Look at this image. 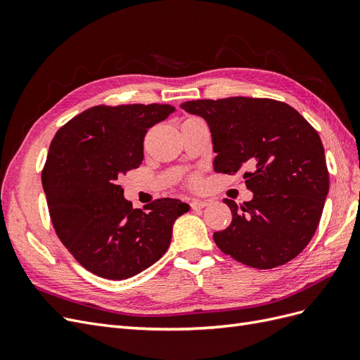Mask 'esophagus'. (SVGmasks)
Wrapping results in <instances>:
<instances>
[{"mask_svg": "<svg viewBox=\"0 0 360 360\" xmlns=\"http://www.w3.org/2000/svg\"><path fill=\"white\" fill-rule=\"evenodd\" d=\"M205 205H209V201H205V200H193V201L191 202L192 210H200V209H204Z\"/></svg>", "mask_w": 360, "mask_h": 360, "instance_id": "1", "label": "esophagus"}]
</instances>
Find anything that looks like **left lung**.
Listing matches in <instances>:
<instances>
[{"instance_id":"obj_1","label":"left lung","mask_w":360,"mask_h":360,"mask_svg":"<svg viewBox=\"0 0 360 360\" xmlns=\"http://www.w3.org/2000/svg\"><path fill=\"white\" fill-rule=\"evenodd\" d=\"M212 134L216 172L243 169L254 198L238 205L230 226L213 234L226 255L257 269L288 263L317 230L329 172L321 139L294 108L274 99L228 97L180 105Z\"/></svg>"}]
</instances>
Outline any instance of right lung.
Instances as JSON below:
<instances>
[{
	"label": "right lung",
	"instance_id": "obj_1",
	"mask_svg": "<svg viewBox=\"0 0 360 360\" xmlns=\"http://www.w3.org/2000/svg\"><path fill=\"white\" fill-rule=\"evenodd\" d=\"M172 112L158 103L93 106L52 139L41 174L51 219L63 245L97 276L127 279L155 264L174 222L191 209L174 198L134 209L117 183L143 163L147 129Z\"/></svg>",
	"mask_w": 360,
	"mask_h": 360
}]
</instances>
